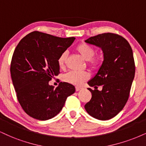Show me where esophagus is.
Returning <instances> with one entry per match:
<instances>
[{"label":"esophagus","mask_w":146,"mask_h":146,"mask_svg":"<svg viewBox=\"0 0 146 146\" xmlns=\"http://www.w3.org/2000/svg\"><path fill=\"white\" fill-rule=\"evenodd\" d=\"M82 88L80 87H76V91H80V89H81Z\"/></svg>","instance_id":"esophagus-1"}]
</instances>
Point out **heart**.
Wrapping results in <instances>:
<instances>
[{
	"label": "heart",
	"instance_id": "obj_1",
	"mask_svg": "<svg viewBox=\"0 0 146 146\" xmlns=\"http://www.w3.org/2000/svg\"><path fill=\"white\" fill-rule=\"evenodd\" d=\"M76 51L80 54L84 59L87 61V64L92 70H98L102 64L103 60L102 57L95 56V50L93 46L85 42H81L78 44L75 48ZM67 52L64 51L59 55L57 59V63L60 68H64L66 66L67 60ZM90 77V74L87 71H70L64 75L63 79L65 82L80 86L87 81Z\"/></svg>",
	"mask_w": 146,
	"mask_h": 146
}]
</instances>
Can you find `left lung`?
Masks as SVG:
<instances>
[{
    "label": "left lung",
    "mask_w": 146,
    "mask_h": 146,
    "mask_svg": "<svg viewBox=\"0 0 146 146\" xmlns=\"http://www.w3.org/2000/svg\"><path fill=\"white\" fill-rule=\"evenodd\" d=\"M86 42L102 48L104 62L98 72L88 82L91 100L84 106L88 114L101 120L111 119L123 110L128 100L135 73L132 48L125 38L117 34H100ZM98 86H102L99 92Z\"/></svg>",
    "instance_id": "8db88e82"
}]
</instances>
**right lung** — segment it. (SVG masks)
I'll return each instance as SVG.
<instances>
[{
	"label": "right lung",
	"mask_w": 146,
	"mask_h": 146,
	"mask_svg": "<svg viewBox=\"0 0 146 146\" xmlns=\"http://www.w3.org/2000/svg\"><path fill=\"white\" fill-rule=\"evenodd\" d=\"M74 37L61 38L32 32L16 46L11 62V75L17 98L27 114L35 119L53 118L64 107L66 99L75 92L68 82L56 89L48 82L60 72L57 59L72 44Z\"/></svg>",
	"instance_id": "right-lung-1"
}]
</instances>
